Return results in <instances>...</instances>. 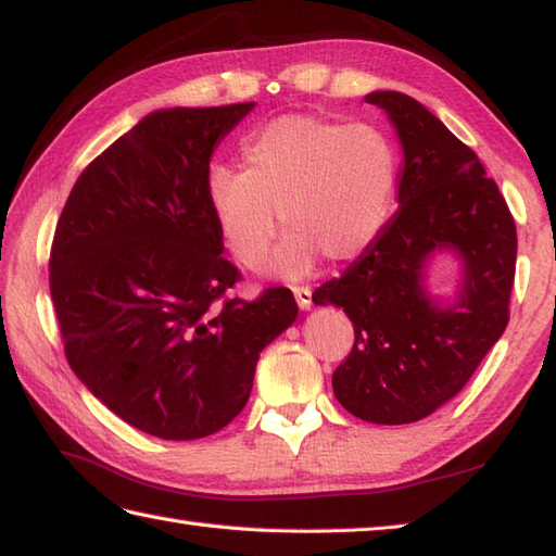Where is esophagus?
<instances>
[{
  "mask_svg": "<svg viewBox=\"0 0 556 556\" xmlns=\"http://www.w3.org/2000/svg\"><path fill=\"white\" fill-rule=\"evenodd\" d=\"M295 300L300 309H309L312 307V290L309 288H295Z\"/></svg>",
  "mask_w": 556,
  "mask_h": 556,
  "instance_id": "1",
  "label": "esophagus"
}]
</instances>
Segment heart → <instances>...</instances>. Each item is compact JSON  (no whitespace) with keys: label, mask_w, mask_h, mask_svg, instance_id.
Masks as SVG:
<instances>
[{"label":"heart","mask_w":556,"mask_h":556,"mask_svg":"<svg viewBox=\"0 0 556 556\" xmlns=\"http://www.w3.org/2000/svg\"><path fill=\"white\" fill-rule=\"evenodd\" d=\"M242 156L244 172L229 164L207 169L205 201L219 239L244 268L264 264L280 219L290 235L270 270L295 280L321 254L361 256L390 217L396 150L377 125L280 115L244 144Z\"/></svg>","instance_id":"1"}]
</instances>
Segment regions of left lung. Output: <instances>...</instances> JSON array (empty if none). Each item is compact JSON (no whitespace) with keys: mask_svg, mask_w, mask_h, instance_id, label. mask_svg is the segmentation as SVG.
<instances>
[{"mask_svg":"<svg viewBox=\"0 0 556 556\" xmlns=\"http://www.w3.org/2000/svg\"><path fill=\"white\" fill-rule=\"evenodd\" d=\"M365 101L387 113L402 144L400 207L312 302L343 307L353 321V351L331 377L341 406L368 424L400 426L453 400L506 331L518 237L479 156L424 103L400 91ZM438 250H453L464 266L455 299L425 288Z\"/></svg>","mask_w":556,"mask_h":556,"instance_id":"8db88e82","label":"left lung"}]
</instances>
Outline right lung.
<instances>
[{
    "mask_svg": "<svg viewBox=\"0 0 556 556\" xmlns=\"http://www.w3.org/2000/svg\"><path fill=\"white\" fill-rule=\"evenodd\" d=\"M254 106L144 115L81 172L52 239L50 295L70 368L125 424L164 441L232 421L258 353L298 319L288 288L215 305L239 270L223 256L205 174Z\"/></svg>",
    "mask_w": 556,
    "mask_h": 556,
    "instance_id": "right-lung-1",
    "label": "right lung"
}]
</instances>
